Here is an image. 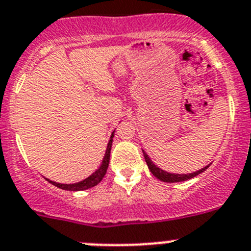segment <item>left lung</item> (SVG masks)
<instances>
[{
    "mask_svg": "<svg viewBox=\"0 0 251 251\" xmlns=\"http://www.w3.org/2000/svg\"><path fill=\"white\" fill-rule=\"evenodd\" d=\"M142 152H144V150H142ZM144 156H145V161H146L147 166H149V170L151 171L152 175H153L156 178L161 179V181H163V182H170V183L191 179V178H193V177H196L197 175H200V173L204 172V171L208 168V166H207V167L202 168V170H200V171H197V172H194V173H189V175H173V173L165 172V171H162L161 168H158L157 166H154V163L150 160L149 156H147L145 152H144Z\"/></svg>",
    "mask_w": 251,
    "mask_h": 251,
    "instance_id": "1",
    "label": "left lung"
}]
</instances>
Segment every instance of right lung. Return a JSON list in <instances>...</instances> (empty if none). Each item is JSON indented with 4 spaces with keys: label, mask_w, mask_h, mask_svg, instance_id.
I'll use <instances>...</instances> for the list:
<instances>
[{
    "label": "right lung",
    "mask_w": 251,
    "mask_h": 251,
    "mask_svg": "<svg viewBox=\"0 0 251 251\" xmlns=\"http://www.w3.org/2000/svg\"><path fill=\"white\" fill-rule=\"evenodd\" d=\"M112 137H114V132H112L111 139H110L109 144H107L106 153H105V157H104V161H102L101 166H100L99 170H98L95 173H93L90 177H88V178L84 179V181L78 182V183H74V184H62V183H57V182L49 181V179H47V181L50 182L51 184H54V186L58 187V188L65 189V191H84V189H88V188H91V187H94V186H97V184L100 183V181L104 178V176L106 175L107 167H109L110 151H111Z\"/></svg>",
    "instance_id": "obj_1"
}]
</instances>
